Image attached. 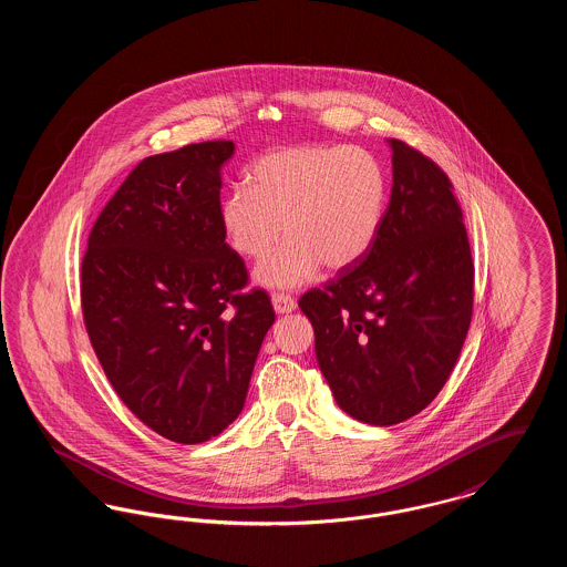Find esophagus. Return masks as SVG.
Masks as SVG:
<instances>
[{
    "mask_svg": "<svg viewBox=\"0 0 567 567\" xmlns=\"http://www.w3.org/2000/svg\"><path fill=\"white\" fill-rule=\"evenodd\" d=\"M271 306L278 315H289L296 310V299L287 293H271Z\"/></svg>",
    "mask_w": 567,
    "mask_h": 567,
    "instance_id": "esophagus-1",
    "label": "esophagus"
}]
</instances>
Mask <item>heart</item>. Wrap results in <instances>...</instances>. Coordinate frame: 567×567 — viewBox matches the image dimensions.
Masks as SVG:
<instances>
[{
	"instance_id": "heart-1",
	"label": "heart",
	"mask_w": 567,
	"mask_h": 567,
	"mask_svg": "<svg viewBox=\"0 0 567 567\" xmlns=\"http://www.w3.org/2000/svg\"><path fill=\"white\" fill-rule=\"evenodd\" d=\"M386 178L377 157L359 146L301 144L264 155L250 167L248 185L227 190L220 227L231 248L261 257L266 287H297L319 268L344 270L361 261L384 216Z\"/></svg>"
}]
</instances>
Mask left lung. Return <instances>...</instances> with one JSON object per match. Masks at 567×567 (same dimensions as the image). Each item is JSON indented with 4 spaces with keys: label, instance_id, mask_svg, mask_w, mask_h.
<instances>
[{
    "label": "left lung",
    "instance_id": "8db88e82",
    "mask_svg": "<svg viewBox=\"0 0 567 567\" xmlns=\"http://www.w3.org/2000/svg\"><path fill=\"white\" fill-rule=\"evenodd\" d=\"M393 187L377 243L321 289L299 297L338 405L395 425L432 404L472 323L474 261L453 183L391 140Z\"/></svg>",
    "mask_w": 567,
    "mask_h": 567
}]
</instances>
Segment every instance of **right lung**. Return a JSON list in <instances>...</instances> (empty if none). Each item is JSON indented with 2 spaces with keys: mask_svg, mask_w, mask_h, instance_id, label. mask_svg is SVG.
I'll return each instance as SVG.
<instances>
[{
  "mask_svg": "<svg viewBox=\"0 0 567 567\" xmlns=\"http://www.w3.org/2000/svg\"><path fill=\"white\" fill-rule=\"evenodd\" d=\"M231 140L135 165L82 257V319L112 389L163 437L199 444L243 412L276 315L220 227Z\"/></svg>",
  "mask_w": 567,
  "mask_h": 567,
  "instance_id": "right-lung-1",
  "label": "right lung"
}]
</instances>
